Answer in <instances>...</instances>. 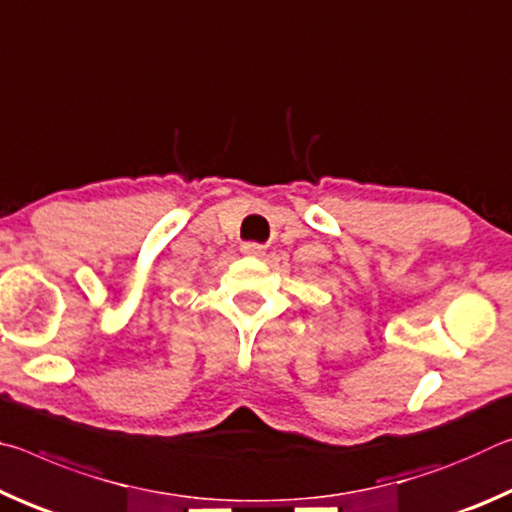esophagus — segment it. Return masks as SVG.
I'll return each instance as SVG.
<instances>
[{
  "label": "esophagus",
  "mask_w": 512,
  "mask_h": 512,
  "mask_svg": "<svg viewBox=\"0 0 512 512\" xmlns=\"http://www.w3.org/2000/svg\"><path fill=\"white\" fill-rule=\"evenodd\" d=\"M241 250H244V255H250V257H262L266 248H264L262 244H244V246H241Z\"/></svg>",
  "instance_id": "34e87169"
}]
</instances>
